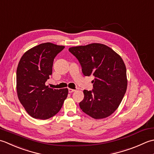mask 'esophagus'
<instances>
[{"label": "esophagus", "mask_w": 154, "mask_h": 154, "mask_svg": "<svg viewBox=\"0 0 154 154\" xmlns=\"http://www.w3.org/2000/svg\"><path fill=\"white\" fill-rule=\"evenodd\" d=\"M75 91V90H74V89H71V88H69L68 89V92H69V93H72V92H74Z\"/></svg>", "instance_id": "34e87169"}]
</instances>
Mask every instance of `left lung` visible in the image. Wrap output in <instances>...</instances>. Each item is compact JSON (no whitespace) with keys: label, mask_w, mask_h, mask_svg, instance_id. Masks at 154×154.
Returning a JSON list of instances; mask_svg holds the SVG:
<instances>
[{"label":"left lung","mask_w":154,"mask_h":154,"mask_svg":"<svg viewBox=\"0 0 154 154\" xmlns=\"http://www.w3.org/2000/svg\"><path fill=\"white\" fill-rule=\"evenodd\" d=\"M82 68L84 76H94L93 90H84L79 105L82 110L94 119L112 114L120 104L127 89L126 68L120 55L99 43L68 49Z\"/></svg>","instance_id":"1"}]
</instances>
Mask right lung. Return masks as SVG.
<instances>
[{
    "mask_svg": "<svg viewBox=\"0 0 154 154\" xmlns=\"http://www.w3.org/2000/svg\"><path fill=\"white\" fill-rule=\"evenodd\" d=\"M64 47L42 43L26 51L20 60L17 70L18 98L34 118L46 120L54 116L67 98L68 88L52 89L45 85L52 73L54 58Z\"/></svg>",
    "mask_w": 154,
    "mask_h": 154,
    "instance_id": "obj_1",
    "label": "right lung"
}]
</instances>
